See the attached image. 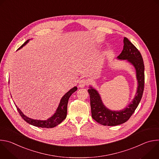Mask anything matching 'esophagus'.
Masks as SVG:
<instances>
[{
	"mask_svg": "<svg viewBox=\"0 0 159 159\" xmlns=\"http://www.w3.org/2000/svg\"><path fill=\"white\" fill-rule=\"evenodd\" d=\"M87 84H88L87 80L86 79H82V80H80L79 81V86L80 87H84L86 86V85H87Z\"/></svg>",
	"mask_w": 159,
	"mask_h": 159,
	"instance_id": "esophagus-1",
	"label": "esophagus"
}]
</instances>
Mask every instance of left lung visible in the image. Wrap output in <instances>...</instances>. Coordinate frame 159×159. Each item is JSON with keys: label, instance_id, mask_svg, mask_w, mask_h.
I'll return each mask as SVG.
<instances>
[{"label": "left lung", "instance_id": "left-lung-1", "mask_svg": "<svg viewBox=\"0 0 159 159\" xmlns=\"http://www.w3.org/2000/svg\"><path fill=\"white\" fill-rule=\"evenodd\" d=\"M123 50L118 57L120 60H127L135 68L139 83L137 92L132 102L123 110L111 111L103 104L97 90L90 87L88 93L90 95V107L93 118L104 126H116L127 121L138 107L142 98L145 84V66L142 56L139 50L129 41L124 38Z\"/></svg>", "mask_w": 159, "mask_h": 159}]
</instances>
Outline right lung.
<instances>
[{"label": "right lung", "instance_id": "obj_1", "mask_svg": "<svg viewBox=\"0 0 159 159\" xmlns=\"http://www.w3.org/2000/svg\"><path fill=\"white\" fill-rule=\"evenodd\" d=\"M29 41V40H27L23 44L20 46L18 50L21 48L22 47L25 46V45ZM77 90V87H74V88L71 89L69 92L66 93L61 98L60 102L59 104V106L57 109L56 112L54 114V115L51 117L50 118L48 119L47 120H33L31 119L27 116H26L23 113L21 112V111L16 106L17 110L18 111L19 115L22 117V118L25 121H26L28 123L33 125L34 126L37 127H41V128H53L60 123H61L66 117V113H67V104L68 102H69V98L70 96L75 92Z\"/></svg>", "mask_w": 159, "mask_h": 159}]
</instances>
